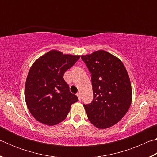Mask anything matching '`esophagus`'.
Returning <instances> with one entry per match:
<instances>
[{
  "label": "esophagus",
  "instance_id": "esophagus-1",
  "mask_svg": "<svg viewBox=\"0 0 157 157\" xmlns=\"http://www.w3.org/2000/svg\"><path fill=\"white\" fill-rule=\"evenodd\" d=\"M76 95H77V96H78V100H81V95H80V94H79V93H78V94H77Z\"/></svg>",
  "mask_w": 157,
  "mask_h": 157
}]
</instances>
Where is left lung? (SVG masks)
<instances>
[{
    "mask_svg": "<svg viewBox=\"0 0 157 157\" xmlns=\"http://www.w3.org/2000/svg\"><path fill=\"white\" fill-rule=\"evenodd\" d=\"M91 73L94 100L84 105L89 121L98 129L118 123L127 113L132 100L129 77L120 59L100 50L81 56Z\"/></svg>",
    "mask_w": 157,
    "mask_h": 157,
    "instance_id": "left-lung-1",
    "label": "left lung"
}]
</instances>
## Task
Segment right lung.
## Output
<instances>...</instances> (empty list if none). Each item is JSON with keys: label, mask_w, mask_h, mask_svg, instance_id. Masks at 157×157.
<instances>
[{"label": "right lung", "mask_w": 157, "mask_h": 157, "mask_svg": "<svg viewBox=\"0 0 157 157\" xmlns=\"http://www.w3.org/2000/svg\"><path fill=\"white\" fill-rule=\"evenodd\" d=\"M79 57L52 50L31 66L26 78L25 99L28 110L39 123L48 126L59 124L66 118L71 105L78 101L63 77Z\"/></svg>", "instance_id": "obj_1"}]
</instances>
